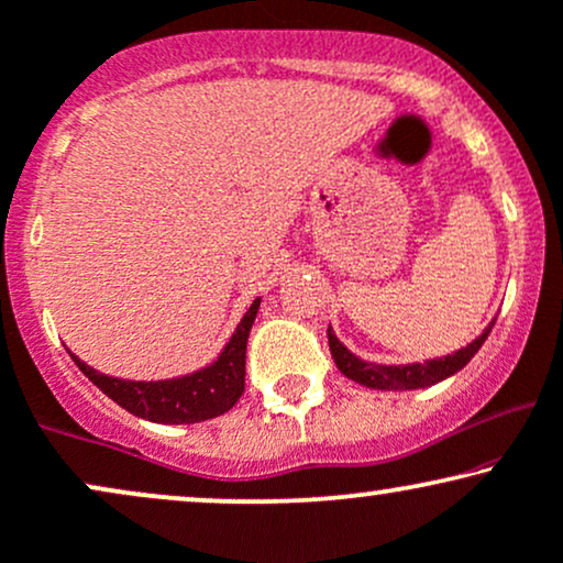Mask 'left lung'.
<instances>
[{"label":"left lung","instance_id":"8db88e82","mask_svg":"<svg viewBox=\"0 0 563 563\" xmlns=\"http://www.w3.org/2000/svg\"><path fill=\"white\" fill-rule=\"evenodd\" d=\"M494 322H490L471 345L460 347V351H454L452 355H444V358L423 361V364H402V366L372 364V361L358 358V355L347 351V347L338 340V334L332 332V327H327V340H330V353L334 364H338V368L347 376V379L364 384V387H372V389H423L441 379H446V376L457 374L460 368H465L467 361H471L473 355L481 351V345L486 343Z\"/></svg>","mask_w":563,"mask_h":563}]
</instances>
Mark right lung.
Listing matches in <instances>:
<instances>
[{
  "mask_svg": "<svg viewBox=\"0 0 563 563\" xmlns=\"http://www.w3.org/2000/svg\"><path fill=\"white\" fill-rule=\"evenodd\" d=\"M262 298H254L249 311L241 319L236 332L225 343L223 351L210 366L199 368L195 374L176 376V379H158V382H132L106 376L96 368L77 358L73 361L88 379L109 395L113 402L122 405L132 416L145 418L153 423H199L210 418L223 416L239 402L244 395V376H246V340L257 319Z\"/></svg>",
  "mask_w": 563,
  "mask_h": 563,
  "instance_id": "obj_1",
  "label": "right lung"
}]
</instances>
